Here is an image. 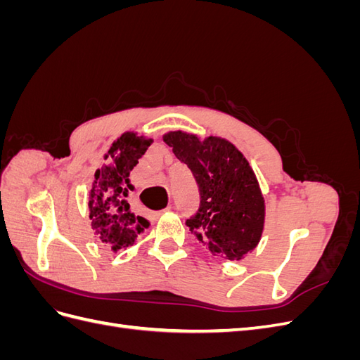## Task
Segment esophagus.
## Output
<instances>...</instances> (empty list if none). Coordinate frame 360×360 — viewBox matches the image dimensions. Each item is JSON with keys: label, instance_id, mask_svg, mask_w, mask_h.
Wrapping results in <instances>:
<instances>
[{"label": "esophagus", "instance_id": "esophagus-1", "mask_svg": "<svg viewBox=\"0 0 360 360\" xmlns=\"http://www.w3.org/2000/svg\"><path fill=\"white\" fill-rule=\"evenodd\" d=\"M171 209H172V207H171V205H168V207H167V209H165V210H162V212H156V213H155V214H156V216H159V214H162V213H163V212H169V210H171Z\"/></svg>", "mask_w": 360, "mask_h": 360}]
</instances>
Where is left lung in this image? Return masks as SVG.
Returning a JSON list of instances; mask_svg holds the SVG:
<instances>
[{
    "mask_svg": "<svg viewBox=\"0 0 360 360\" xmlns=\"http://www.w3.org/2000/svg\"><path fill=\"white\" fill-rule=\"evenodd\" d=\"M186 163L198 184L200 207L186 226L210 254L240 259L258 242L264 225V200L248 160L226 139L177 130L163 136Z\"/></svg>",
    "mask_w": 360,
    "mask_h": 360,
    "instance_id": "8db88e82",
    "label": "left lung"
}]
</instances>
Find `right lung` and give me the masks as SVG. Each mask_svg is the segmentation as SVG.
<instances>
[{
	"label": "right lung",
	"instance_id": "1",
	"mask_svg": "<svg viewBox=\"0 0 360 360\" xmlns=\"http://www.w3.org/2000/svg\"><path fill=\"white\" fill-rule=\"evenodd\" d=\"M151 143L153 139L123 134L108 151V162L94 174L89 201L91 228L97 240L112 250L132 246L148 226L147 219L130 210L129 191L134 186L129 174Z\"/></svg>",
	"mask_w": 360,
	"mask_h": 360
}]
</instances>
